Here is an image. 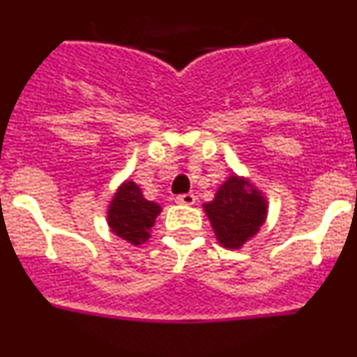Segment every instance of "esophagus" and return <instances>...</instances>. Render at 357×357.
Returning a JSON list of instances; mask_svg holds the SVG:
<instances>
[{
  "mask_svg": "<svg viewBox=\"0 0 357 357\" xmlns=\"http://www.w3.org/2000/svg\"><path fill=\"white\" fill-rule=\"evenodd\" d=\"M197 197L193 193H184L176 197V204H182V206H193Z\"/></svg>",
  "mask_w": 357,
  "mask_h": 357,
  "instance_id": "34e87169",
  "label": "esophagus"
}]
</instances>
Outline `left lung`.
I'll return each instance as SVG.
<instances>
[{
  "instance_id": "8db88e82",
  "label": "left lung",
  "mask_w": 357,
  "mask_h": 357,
  "mask_svg": "<svg viewBox=\"0 0 357 357\" xmlns=\"http://www.w3.org/2000/svg\"><path fill=\"white\" fill-rule=\"evenodd\" d=\"M216 239L225 248H241L254 238L266 220L268 204L259 189L248 178L230 175L214 195L204 204Z\"/></svg>"
}]
</instances>
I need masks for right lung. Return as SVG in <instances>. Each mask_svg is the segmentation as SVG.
Here are the masks:
<instances>
[{"mask_svg": "<svg viewBox=\"0 0 357 357\" xmlns=\"http://www.w3.org/2000/svg\"><path fill=\"white\" fill-rule=\"evenodd\" d=\"M160 206L143 197L139 185L127 181L119 185L107 211V222L116 236L132 245L150 238V229L159 216Z\"/></svg>", "mask_w": 357, "mask_h": 357, "instance_id": "right-lung-1", "label": "right lung"}]
</instances>
